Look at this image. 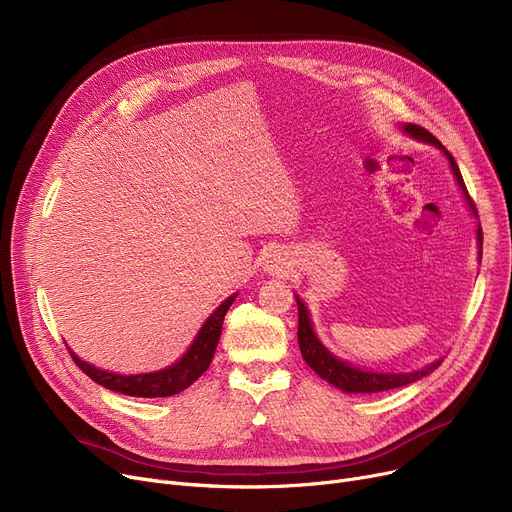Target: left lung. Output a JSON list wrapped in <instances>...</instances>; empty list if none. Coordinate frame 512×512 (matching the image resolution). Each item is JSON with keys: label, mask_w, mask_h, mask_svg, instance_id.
Returning <instances> with one entry per match:
<instances>
[{"label": "left lung", "mask_w": 512, "mask_h": 512, "mask_svg": "<svg viewBox=\"0 0 512 512\" xmlns=\"http://www.w3.org/2000/svg\"><path fill=\"white\" fill-rule=\"evenodd\" d=\"M405 131L414 135V138L422 140V142H428V144H434L438 146L442 152H445V156L449 158V164L453 168V173L457 177V183L461 185L467 201H469V208L478 214V210H475V203L473 199L469 197V191L463 183V177H461V170L455 162V158L451 156V152L445 150V146H442L434 135L430 131H426L424 127L420 125H405ZM478 241H480V255H482V228H478ZM296 304H298V346H300V354L304 358V362L309 364L321 379H325L327 383H331L333 387L342 389L346 393H377V391H389V389H397V387H403V385H410L422 377H426L428 372H432L436 366H440V360H436L434 364H430L428 368L424 370H416V372H407V374H383V372H366V370H360V368H354L342 360H337L335 356H331L323 346L319 339L315 337L313 333V327H311V319H309V313H306L304 304L296 298Z\"/></svg>", "instance_id": "1"}]
</instances>
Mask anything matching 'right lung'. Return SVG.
Wrapping results in <instances>:
<instances>
[{"instance_id":"add662e5","label":"right lung","mask_w":512,"mask_h":512,"mask_svg":"<svg viewBox=\"0 0 512 512\" xmlns=\"http://www.w3.org/2000/svg\"><path fill=\"white\" fill-rule=\"evenodd\" d=\"M236 294L226 298L218 309L214 311V315L206 321V325L201 327L197 339L193 342V346L189 348V352L183 356V360H179L177 364L168 366L164 370L158 372H150V374H113L107 370L94 368L86 362H82L74 352H70L72 360L76 362V366L90 377L94 383L102 385L105 389L123 393V395H131V397H170L177 395L181 391H185L189 385H193L203 372L208 370L218 339L222 333V323H224V315L230 309V304L234 302Z\"/></svg>"}]
</instances>
